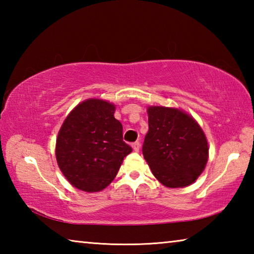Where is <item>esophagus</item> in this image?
Returning <instances> with one entry per match:
<instances>
[{
  "label": "esophagus",
  "mask_w": 254,
  "mask_h": 254,
  "mask_svg": "<svg viewBox=\"0 0 254 254\" xmlns=\"http://www.w3.org/2000/svg\"><path fill=\"white\" fill-rule=\"evenodd\" d=\"M132 148H133V150H134L135 152H137L140 150V142L139 141H136V142H133L132 143Z\"/></svg>",
  "instance_id": "34e87169"
}]
</instances>
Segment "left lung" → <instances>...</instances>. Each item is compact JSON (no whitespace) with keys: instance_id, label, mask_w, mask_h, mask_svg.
I'll return each instance as SVG.
<instances>
[{"instance_id":"1","label":"left lung","mask_w":254,"mask_h":254,"mask_svg":"<svg viewBox=\"0 0 254 254\" xmlns=\"http://www.w3.org/2000/svg\"><path fill=\"white\" fill-rule=\"evenodd\" d=\"M148 117L142 152L154 177L169 188L194 183L208 160V143L199 124L173 107L149 106Z\"/></svg>"}]
</instances>
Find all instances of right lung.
Segmentation results:
<instances>
[{
    "label": "right lung",
    "mask_w": 254,
    "mask_h": 254,
    "mask_svg": "<svg viewBox=\"0 0 254 254\" xmlns=\"http://www.w3.org/2000/svg\"><path fill=\"white\" fill-rule=\"evenodd\" d=\"M115 105L98 98L81 102L60 127L56 159L66 179L80 190H103L113 182L132 148L123 141Z\"/></svg>",
    "instance_id": "right-lung-1"
}]
</instances>
